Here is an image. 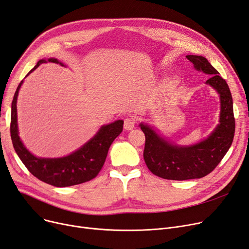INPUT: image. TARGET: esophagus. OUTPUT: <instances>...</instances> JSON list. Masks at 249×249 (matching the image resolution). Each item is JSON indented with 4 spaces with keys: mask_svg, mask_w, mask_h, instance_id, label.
Wrapping results in <instances>:
<instances>
[{
    "mask_svg": "<svg viewBox=\"0 0 249 249\" xmlns=\"http://www.w3.org/2000/svg\"><path fill=\"white\" fill-rule=\"evenodd\" d=\"M136 124V120L133 117H126L124 122V128L125 131H131Z\"/></svg>",
    "mask_w": 249,
    "mask_h": 249,
    "instance_id": "1",
    "label": "esophagus"
}]
</instances>
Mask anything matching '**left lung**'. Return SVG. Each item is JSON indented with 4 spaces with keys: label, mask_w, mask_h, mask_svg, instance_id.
Segmentation results:
<instances>
[{
    "label": "left lung",
    "mask_w": 249,
    "mask_h": 249,
    "mask_svg": "<svg viewBox=\"0 0 249 249\" xmlns=\"http://www.w3.org/2000/svg\"><path fill=\"white\" fill-rule=\"evenodd\" d=\"M198 72L210 76L206 84L214 88L220 97L219 124L208 138L193 145H177L163 137L155 127L141 123L146 137L144 159L149 170L171 180L202 178L216 168L226 155L234 138L235 120L229 86L206 57L186 55Z\"/></svg>",
    "instance_id": "obj_1"
}]
</instances>
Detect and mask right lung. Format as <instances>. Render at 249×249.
Here are the masks:
<instances>
[{"label": "right lung", "mask_w": 249, "mask_h": 249, "mask_svg": "<svg viewBox=\"0 0 249 249\" xmlns=\"http://www.w3.org/2000/svg\"><path fill=\"white\" fill-rule=\"evenodd\" d=\"M55 63L64 66L56 58H42L26 75L32 73L43 63ZM23 81L17 87L11 108V139L18 157L31 174L39 180L56 187H66L89 181L101 170L110 145L123 132L124 121L118 120L102 125L93 138L78 150L60 158L36 157L25 147L19 137L17 123V98Z\"/></svg>", "instance_id": "right-lung-1"}]
</instances>
